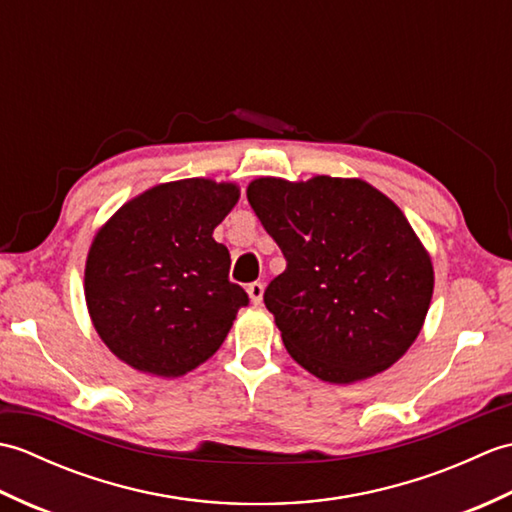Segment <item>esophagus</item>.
I'll list each match as a JSON object with an SVG mask.
<instances>
[{"mask_svg":"<svg viewBox=\"0 0 512 512\" xmlns=\"http://www.w3.org/2000/svg\"><path fill=\"white\" fill-rule=\"evenodd\" d=\"M246 292H248L250 303H255V306H259V303H262V299H264V284H259V281H253V284H248Z\"/></svg>","mask_w":512,"mask_h":512,"instance_id":"esophagus-1","label":"esophagus"}]
</instances>
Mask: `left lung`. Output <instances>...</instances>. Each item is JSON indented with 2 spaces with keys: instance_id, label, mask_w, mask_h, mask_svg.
<instances>
[{
  "instance_id": "8db88e82",
  "label": "left lung",
  "mask_w": 512,
  "mask_h": 512,
  "mask_svg": "<svg viewBox=\"0 0 512 512\" xmlns=\"http://www.w3.org/2000/svg\"><path fill=\"white\" fill-rule=\"evenodd\" d=\"M246 195L286 257L264 303L288 354L336 385L394 365L433 295L431 257L398 206L358 178H257Z\"/></svg>"
}]
</instances>
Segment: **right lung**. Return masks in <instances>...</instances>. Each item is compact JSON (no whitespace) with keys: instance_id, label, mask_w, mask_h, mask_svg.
I'll list each match as a JSON object with an SVG mask.
<instances>
[{"instance_id":"right-lung-1","label":"right lung","mask_w":512,"mask_h":512,"mask_svg":"<svg viewBox=\"0 0 512 512\" xmlns=\"http://www.w3.org/2000/svg\"><path fill=\"white\" fill-rule=\"evenodd\" d=\"M239 200L237 184L189 178L151 187L94 235L85 303L103 343L129 367L178 378L224 343L244 288L213 239Z\"/></svg>"}]
</instances>
